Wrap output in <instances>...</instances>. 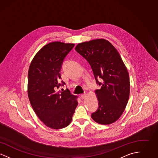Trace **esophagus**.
<instances>
[{
    "mask_svg": "<svg viewBox=\"0 0 158 158\" xmlns=\"http://www.w3.org/2000/svg\"><path fill=\"white\" fill-rule=\"evenodd\" d=\"M86 97H87V94H83L82 95H81V98L82 99H85V98H86Z\"/></svg>",
    "mask_w": 158,
    "mask_h": 158,
    "instance_id": "1",
    "label": "esophagus"
}]
</instances>
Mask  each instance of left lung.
<instances>
[{
  "label": "left lung",
  "instance_id": "left-lung-1",
  "mask_svg": "<svg viewBox=\"0 0 158 158\" xmlns=\"http://www.w3.org/2000/svg\"><path fill=\"white\" fill-rule=\"evenodd\" d=\"M75 50L89 63L97 82L101 88L95 90L99 106L92 118L103 125L119 119L127 104L130 84L127 69L114 46L104 38L77 44ZM101 78L102 83L98 79Z\"/></svg>",
  "mask_w": 158,
  "mask_h": 158
}]
</instances>
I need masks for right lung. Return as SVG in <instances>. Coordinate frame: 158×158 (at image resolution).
I'll list each match as a JSON object with an SVG mask.
<instances>
[{"mask_svg": "<svg viewBox=\"0 0 158 158\" xmlns=\"http://www.w3.org/2000/svg\"><path fill=\"white\" fill-rule=\"evenodd\" d=\"M74 45L60 41L46 44L36 53L28 70L27 92L31 105L40 120L52 129L69 126L78 104L77 96L69 89L59 90L63 61Z\"/></svg>", "mask_w": 158, "mask_h": 158, "instance_id": "1", "label": "right lung"}]
</instances>
